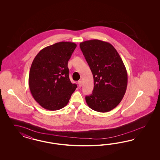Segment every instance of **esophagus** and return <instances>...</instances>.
<instances>
[{"instance_id":"obj_1","label":"esophagus","mask_w":160,"mask_h":160,"mask_svg":"<svg viewBox=\"0 0 160 160\" xmlns=\"http://www.w3.org/2000/svg\"><path fill=\"white\" fill-rule=\"evenodd\" d=\"M78 86H79V87H82V80H79V81L78 82Z\"/></svg>"}]
</instances>
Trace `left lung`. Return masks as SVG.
<instances>
[{
  "label": "left lung",
  "instance_id": "obj_1",
  "mask_svg": "<svg viewBox=\"0 0 160 160\" xmlns=\"http://www.w3.org/2000/svg\"><path fill=\"white\" fill-rule=\"evenodd\" d=\"M92 72L94 88L86 96L87 105L100 112L111 111L121 102L127 86V73L119 54L112 44L94 39L80 44Z\"/></svg>",
  "mask_w": 160,
  "mask_h": 160
}]
</instances>
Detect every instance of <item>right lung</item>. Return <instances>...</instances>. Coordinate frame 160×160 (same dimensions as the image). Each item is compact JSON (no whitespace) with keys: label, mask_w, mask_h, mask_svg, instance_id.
I'll return each mask as SVG.
<instances>
[{"label":"right lung","mask_w":160,"mask_h":160,"mask_svg":"<svg viewBox=\"0 0 160 160\" xmlns=\"http://www.w3.org/2000/svg\"><path fill=\"white\" fill-rule=\"evenodd\" d=\"M76 44L61 42L41 50L29 73V86L34 100L44 108L54 111L68 104L77 88L69 78L68 61Z\"/></svg>","instance_id":"add662e5"}]
</instances>
